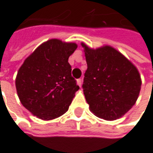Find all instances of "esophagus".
Segmentation results:
<instances>
[{
  "mask_svg": "<svg viewBox=\"0 0 153 153\" xmlns=\"http://www.w3.org/2000/svg\"><path fill=\"white\" fill-rule=\"evenodd\" d=\"M76 82H77V84L79 85V87L82 86V79H77L76 80Z\"/></svg>",
  "mask_w": 153,
  "mask_h": 153,
  "instance_id": "34e87169",
  "label": "esophagus"
}]
</instances>
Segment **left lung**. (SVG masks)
<instances>
[{
  "label": "left lung",
  "instance_id": "left-lung-1",
  "mask_svg": "<svg viewBox=\"0 0 153 153\" xmlns=\"http://www.w3.org/2000/svg\"><path fill=\"white\" fill-rule=\"evenodd\" d=\"M82 47L88 65L82 88L89 110L105 120L120 118L139 97L141 78L138 69L111 46L94 49L82 42Z\"/></svg>",
  "mask_w": 153,
  "mask_h": 153
}]
</instances>
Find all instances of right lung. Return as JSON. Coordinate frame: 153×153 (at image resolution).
Listing matches in <instances>:
<instances>
[{"label": "right lung", "instance_id": "obj_1", "mask_svg": "<svg viewBox=\"0 0 153 153\" xmlns=\"http://www.w3.org/2000/svg\"><path fill=\"white\" fill-rule=\"evenodd\" d=\"M76 48L75 42L50 39L28 56L18 71L15 85L21 104L42 120L65 114L79 89L68 62Z\"/></svg>", "mask_w": 153, "mask_h": 153}]
</instances>
